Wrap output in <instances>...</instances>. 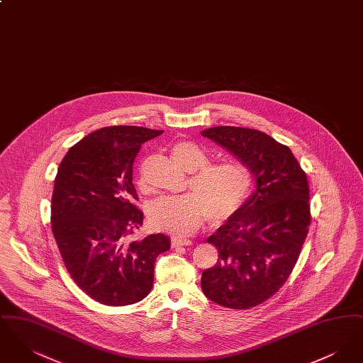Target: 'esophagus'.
I'll return each mask as SVG.
<instances>
[{
    "label": "esophagus",
    "instance_id": "1",
    "mask_svg": "<svg viewBox=\"0 0 363 363\" xmlns=\"http://www.w3.org/2000/svg\"><path fill=\"white\" fill-rule=\"evenodd\" d=\"M172 245L174 247L175 246H189V245H191V241L186 240V238H182V237H178V235H173L172 237Z\"/></svg>",
    "mask_w": 363,
    "mask_h": 363
}]
</instances>
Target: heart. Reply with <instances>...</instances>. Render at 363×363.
Wrapping results in <instances>:
<instances>
[{
  "instance_id": "heart-1",
  "label": "heart",
  "mask_w": 363,
  "mask_h": 363,
  "mask_svg": "<svg viewBox=\"0 0 363 363\" xmlns=\"http://www.w3.org/2000/svg\"><path fill=\"white\" fill-rule=\"evenodd\" d=\"M173 162L184 172H199L190 178L194 193L162 197L148 209L156 230L185 237L193 234L207 216L211 223L223 222L237 212L249 197L253 177L241 162L208 164V156L196 144L184 141L173 148Z\"/></svg>"
}]
</instances>
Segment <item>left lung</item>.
<instances>
[{"mask_svg": "<svg viewBox=\"0 0 363 363\" xmlns=\"http://www.w3.org/2000/svg\"><path fill=\"white\" fill-rule=\"evenodd\" d=\"M249 167L256 188L225 225L208 237L216 265L201 277L208 299L250 309L289 279L311 225L309 184L291 150L256 129L215 126L201 132Z\"/></svg>", "mask_w": 363, "mask_h": 363, "instance_id": "left-lung-1", "label": "left lung"}]
</instances>
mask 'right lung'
Masks as SVG:
<instances>
[{"mask_svg": "<svg viewBox=\"0 0 363 363\" xmlns=\"http://www.w3.org/2000/svg\"><path fill=\"white\" fill-rule=\"evenodd\" d=\"M143 126H107L74 144L62 159L52 197V235L74 283L107 306L144 299L156 257L170 238L130 235L143 225L132 167L141 144L162 135Z\"/></svg>", "mask_w": 363, "mask_h": 363, "instance_id": "obj_1", "label": "right lung"}]
</instances>
